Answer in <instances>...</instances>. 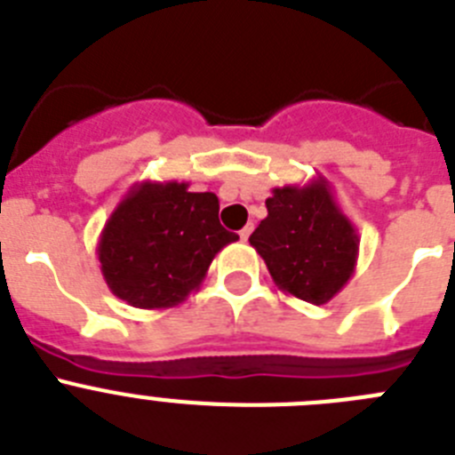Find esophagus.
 <instances>
[{"label": "esophagus", "instance_id": "esophagus-1", "mask_svg": "<svg viewBox=\"0 0 455 455\" xmlns=\"http://www.w3.org/2000/svg\"><path fill=\"white\" fill-rule=\"evenodd\" d=\"M251 231H253V224H247V227H244L243 231H240V237H243V240H249Z\"/></svg>", "mask_w": 455, "mask_h": 455}]
</instances>
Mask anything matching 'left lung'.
Masks as SVG:
<instances>
[{
  "mask_svg": "<svg viewBox=\"0 0 455 455\" xmlns=\"http://www.w3.org/2000/svg\"><path fill=\"white\" fill-rule=\"evenodd\" d=\"M267 218L249 243L278 290L322 306L345 288L358 260V233L339 211L326 179L274 188Z\"/></svg>",
  "mask_w": 455,
  "mask_h": 455,
  "instance_id": "left-lung-1",
  "label": "left lung"
}]
</instances>
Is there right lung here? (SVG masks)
Listing matches in <instances>:
<instances>
[{
	"mask_svg": "<svg viewBox=\"0 0 455 455\" xmlns=\"http://www.w3.org/2000/svg\"><path fill=\"white\" fill-rule=\"evenodd\" d=\"M188 188L136 183L101 231L97 258L106 285L133 308L183 304L199 290L215 253L237 240L220 224V199Z\"/></svg>",
	"mask_w": 455,
	"mask_h": 455,
	"instance_id": "add662e5",
	"label": "right lung"
}]
</instances>
